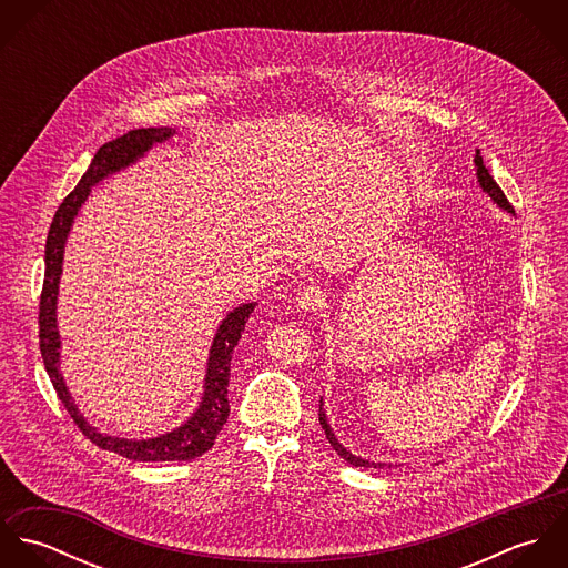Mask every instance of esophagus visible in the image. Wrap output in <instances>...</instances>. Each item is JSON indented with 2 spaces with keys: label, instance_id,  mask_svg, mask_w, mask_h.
<instances>
[{
  "label": "esophagus",
  "instance_id": "34e87169",
  "mask_svg": "<svg viewBox=\"0 0 568 568\" xmlns=\"http://www.w3.org/2000/svg\"><path fill=\"white\" fill-rule=\"evenodd\" d=\"M297 304H300V308H304V311H311V313H320V311H324V288H322V286H315V284H311V286H304V288L300 291V295H297Z\"/></svg>",
  "mask_w": 568,
  "mask_h": 568
}]
</instances>
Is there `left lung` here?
<instances>
[{"mask_svg": "<svg viewBox=\"0 0 568 568\" xmlns=\"http://www.w3.org/2000/svg\"><path fill=\"white\" fill-rule=\"evenodd\" d=\"M475 163H477V176H479V183H481V187L486 190L487 194L503 207V210H507V212H511L514 214V207H511V203L507 201V196L503 194V190L498 187V183L494 181V176L489 174V170L486 168V163H484V158H481V153L477 151V158H475ZM320 424H322V428H324L325 439L329 442V446L336 450V455L341 457V459H345L349 466H354V468H369V466H374V468H378L376 464H369V462H365V459H361V457H354L352 453H347L338 442H336V437H334V433H332V428H329V424H327V419H325L324 408L320 406Z\"/></svg>", "mask_w": 568, "mask_h": 568, "instance_id": "1", "label": "left lung"}]
</instances>
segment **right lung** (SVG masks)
Instances as JSON below:
<instances>
[{"label": "right lung", "instance_id": "right-lung-1", "mask_svg": "<svg viewBox=\"0 0 568 568\" xmlns=\"http://www.w3.org/2000/svg\"><path fill=\"white\" fill-rule=\"evenodd\" d=\"M172 135V129H135L124 133L122 138H115L98 149L93 160L89 163L87 172L82 174L79 185L65 196L61 207L54 214V221L48 232L45 241V275H43V288H41V302H39V347L43 356L45 372L52 381V387L59 396V400L72 415L74 424L82 430V435L95 444L102 450L122 455L133 462H190L207 453L216 435L223 430L230 403H227V385H230V365L234 347L239 345L243 336L244 324L248 315L253 313L255 304H243L234 313L227 315V320L221 324L214 345L210 349V363H207V378H205V396L201 408L192 415L187 424L181 428L165 433L155 439H118L106 437L91 428L79 408L72 403L68 387L63 383V376L59 372V329H57V293H59V277H61V264H63V248L70 234V227L74 223V216L79 214V207L91 192V185L98 183L109 172H115L129 163L135 162L140 155H144L153 144L163 142Z\"/></svg>", "mask_w": 568, "mask_h": 568}]
</instances>
